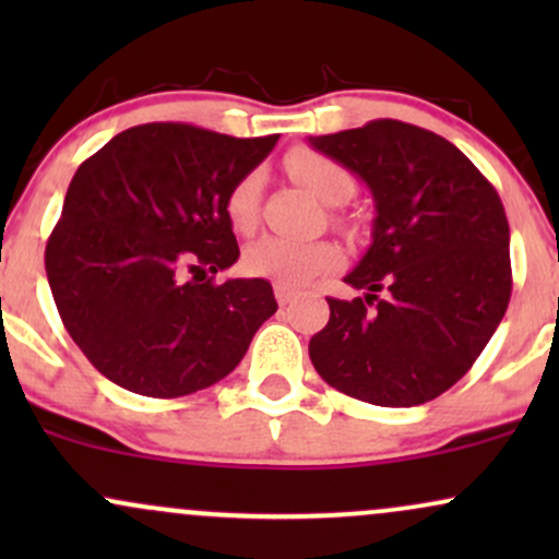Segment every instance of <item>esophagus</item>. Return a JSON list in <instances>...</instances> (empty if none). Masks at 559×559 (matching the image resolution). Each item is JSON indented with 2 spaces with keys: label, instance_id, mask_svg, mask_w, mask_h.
I'll return each instance as SVG.
<instances>
[{
  "label": "esophagus",
  "instance_id": "esophagus-1",
  "mask_svg": "<svg viewBox=\"0 0 559 559\" xmlns=\"http://www.w3.org/2000/svg\"><path fill=\"white\" fill-rule=\"evenodd\" d=\"M275 299H278V305L284 307V305H288V301H292V299H297V288L284 286V284H275Z\"/></svg>",
  "mask_w": 559,
  "mask_h": 559
}]
</instances>
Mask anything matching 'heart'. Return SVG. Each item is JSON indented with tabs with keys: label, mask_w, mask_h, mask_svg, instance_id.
<instances>
[{
	"label": "heart",
	"mask_w": 559,
	"mask_h": 559,
	"mask_svg": "<svg viewBox=\"0 0 559 559\" xmlns=\"http://www.w3.org/2000/svg\"><path fill=\"white\" fill-rule=\"evenodd\" d=\"M286 168L312 194L329 204H342L355 194V178L336 159L312 150L288 152ZM262 191V173L252 170L230 186L226 197V215L230 228L252 234L258 226ZM342 265V249L333 241H294L281 236H265L243 252V271L271 278L284 286H305L318 275Z\"/></svg>",
	"instance_id": "1"
}]
</instances>
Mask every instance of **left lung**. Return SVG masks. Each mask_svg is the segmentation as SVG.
<instances>
[{
  "label": "left lung",
  "mask_w": 559,
  "mask_h": 559,
  "mask_svg": "<svg viewBox=\"0 0 559 559\" xmlns=\"http://www.w3.org/2000/svg\"><path fill=\"white\" fill-rule=\"evenodd\" d=\"M373 194V241L329 297L310 338L325 383L381 407L431 402L463 378L512 294L510 226L497 189L452 141L402 120L310 136Z\"/></svg>",
  "instance_id": "obj_1"
}]
</instances>
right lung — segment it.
<instances>
[{"label": "right lung", "instance_id": "add662e5", "mask_svg": "<svg viewBox=\"0 0 559 559\" xmlns=\"http://www.w3.org/2000/svg\"><path fill=\"white\" fill-rule=\"evenodd\" d=\"M275 141L146 123L81 163L44 265L70 338L102 376L173 400L241 362L278 301L265 278H213L239 260L230 186Z\"/></svg>", "mask_w": 559, "mask_h": 559}]
</instances>
